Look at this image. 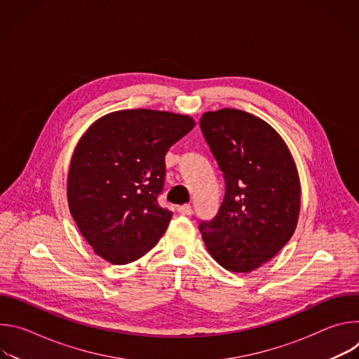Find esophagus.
I'll return each instance as SVG.
<instances>
[{"label":"esophagus","mask_w":359,"mask_h":359,"mask_svg":"<svg viewBox=\"0 0 359 359\" xmlns=\"http://www.w3.org/2000/svg\"><path fill=\"white\" fill-rule=\"evenodd\" d=\"M177 210L183 216H191L193 215V209H191V206H189V204H183V206H180Z\"/></svg>","instance_id":"34e87169"}]
</instances>
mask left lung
I'll list each match as a JSON object with an SVG mask.
<instances>
[{
    "label": "left lung",
    "mask_w": 359,
    "mask_h": 359,
    "mask_svg": "<svg viewBox=\"0 0 359 359\" xmlns=\"http://www.w3.org/2000/svg\"><path fill=\"white\" fill-rule=\"evenodd\" d=\"M200 128L226 182L219 213L200 223L203 241L223 269L250 273L295 231L301 206L295 162L277 130L248 112H206Z\"/></svg>",
    "instance_id": "obj_1"
}]
</instances>
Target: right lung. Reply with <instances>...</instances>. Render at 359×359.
I'll return each instance as SVG.
<instances>
[{"label":"right lung","mask_w":359,"mask_h":359,"mask_svg":"<svg viewBox=\"0 0 359 359\" xmlns=\"http://www.w3.org/2000/svg\"><path fill=\"white\" fill-rule=\"evenodd\" d=\"M196 122L189 115L125 109L95 121L71 158L69 212L93 251L112 264L136 262L165 234L172 212L158 203L165 156Z\"/></svg>","instance_id":"right-lung-1"}]
</instances>
